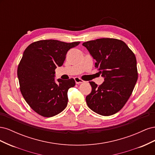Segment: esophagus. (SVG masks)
<instances>
[{
    "instance_id": "esophagus-1",
    "label": "esophagus",
    "mask_w": 155,
    "mask_h": 155,
    "mask_svg": "<svg viewBox=\"0 0 155 155\" xmlns=\"http://www.w3.org/2000/svg\"><path fill=\"white\" fill-rule=\"evenodd\" d=\"M74 80L76 81V84H79V83H84V81L82 80L81 78H79L78 77H76L74 78Z\"/></svg>"
}]
</instances>
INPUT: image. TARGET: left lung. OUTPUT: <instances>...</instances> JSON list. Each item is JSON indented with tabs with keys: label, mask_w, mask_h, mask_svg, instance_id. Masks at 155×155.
<instances>
[{
	"label": "left lung",
	"mask_w": 155,
	"mask_h": 155,
	"mask_svg": "<svg viewBox=\"0 0 155 155\" xmlns=\"http://www.w3.org/2000/svg\"><path fill=\"white\" fill-rule=\"evenodd\" d=\"M100 70L104 81L92 87L86 97L88 107L102 116H110L120 111L132 94L138 79L137 59L124 41L112 38H101L83 43Z\"/></svg>",
	"instance_id": "obj_1"
}]
</instances>
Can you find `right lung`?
Returning a JSON list of instances; mask_svg holds the SVG:
<instances>
[{
  "mask_svg": "<svg viewBox=\"0 0 155 155\" xmlns=\"http://www.w3.org/2000/svg\"><path fill=\"white\" fill-rule=\"evenodd\" d=\"M79 43L41 40L25 50L17 68L20 90L27 104L37 114L48 118L66 108L68 91L76 82L73 78L58 79L55 82V69L62 66L67 51Z\"/></svg>",
  "mask_w": 155,
  "mask_h": 155,
  "instance_id": "obj_1",
  "label": "right lung"
}]
</instances>
